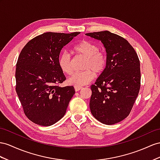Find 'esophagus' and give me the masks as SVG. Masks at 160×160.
I'll use <instances>...</instances> for the list:
<instances>
[{
  "label": "esophagus",
  "mask_w": 160,
  "mask_h": 160,
  "mask_svg": "<svg viewBox=\"0 0 160 160\" xmlns=\"http://www.w3.org/2000/svg\"><path fill=\"white\" fill-rule=\"evenodd\" d=\"M74 88H75V91L77 92V91H80V90L82 89V87H74Z\"/></svg>",
  "instance_id": "esophagus-1"
}]
</instances>
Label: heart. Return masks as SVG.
<instances>
[{"label":"heart","instance_id":"1","mask_svg":"<svg viewBox=\"0 0 160 160\" xmlns=\"http://www.w3.org/2000/svg\"><path fill=\"white\" fill-rule=\"evenodd\" d=\"M73 51L77 54L87 57L84 68L85 70L77 72L69 78L68 84L75 87H81L89 83L95 76V73H100L104 70L106 65L105 55L99 51V48L96 44L87 40H83L75 45ZM58 64L63 72L68 75L73 72L72 57L69 53L65 51L61 53Z\"/></svg>","mask_w":160,"mask_h":160}]
</instances>
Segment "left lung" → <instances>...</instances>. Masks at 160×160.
<instances>
[{
    "instance_id": "obj_1",
    "label": "left lung",
    "mask_w": 160,
    "mask_h": 160,
    "mask_svg": "<svg viewBox=\"0 0 160 160\" xmlns=\"http://www.w3.org/2000/svg\"><path fill=\"white\" fill-rule=\"evenodd\" d=\"M86 35L100 40L105 48L106 66L91 85L90 109L96 119L112 125L129 115L141 87L140 61L124 38L109 31Z\"/></svg>"
}]
</instances>
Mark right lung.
<instances>
[{
  "mask_svg": "<svg viewBox=\"0 0 160 160\" xmlns=\"http://www.w3.org/2000/svg\"><path fill=\"white\" fill-rule=\"evenodd\" d=\"M80 33L46 32L30 40L20 52L16 92L26 116L36 124L51 126L66 112L75 90L58 86L66 79L58 59L63 47Z\"/></svg>",
  "mask_w": 160,
  "mask_h": 160,
  "instance_id": "obj_1",
  "label": "right lung"
}]
</instances>
